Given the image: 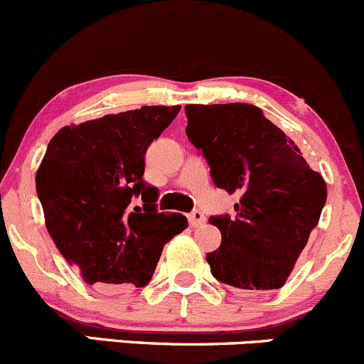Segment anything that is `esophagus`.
I'll return each instance as SVG.
<instances>
[{
	"label": "esophagus",
	"mask_w": 364,
	"mask_h": 364,
	"mask_svg": "<svg viewBox=\"0 0 364 364\" xmlns=\"http://www.w3.org/2000/svg\"><path fill=\"white\" fill-rule=\"evenodd\" d=\"M188 222H190V225L193 227V229H197V227H203L205 223L204 213L199 211V209H196V211H192L188 215Z\"/></svg>",
	"instance_id": "34e87169"
}]
</instances>
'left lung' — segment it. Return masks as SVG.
<instances>
[{
  "label": "left lung",
  "mask_w": 364,
  "mask_h": 364,
  "mask_svg": "<svg viewBox=\"0 0 364 364\" xmlns=\"http://www.w3.org/2000/svg\"><path fill=\"white\" fill-rule=\"evenodd\" d=\"M186 135L218 188L236 193V216H211L222 245L208 253L213 277L247 292L280 289L317 227L326 181L299 148L250 104L186 105Z\"/></svg>",
  "instance_id": "left-lung-1"
}]
</instances>
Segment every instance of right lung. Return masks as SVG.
<instances>
[{
  "label": "right lung",
  "instance_id": "1",
  "mask_svg": "<svg viewBox=\"0 0 364 364\" xmlns=\"http://www.w3.org/2000/svg\"><path fill=\"white\" fill-rule=\"evenodd\" d=\"M179 105H144L63 127L36 171V193L58 250L90 285L144 287L164 245L188 227L179 213H159L146 185L144 155ZM141 196L143 208L129 203Z\"/></svg>",
  "mask_w": 364,
  "mask_h": 364
}]
</instances>
